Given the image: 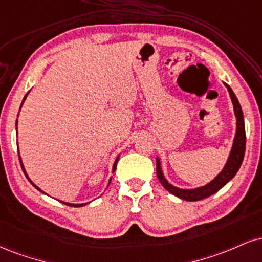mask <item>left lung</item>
I'll list each match as a JSON object with an SVG mask.
<instances>
[{"instance_id": "8db88e82", "label": "left lung", "mask_w": 262, "mask_h": 262, "mask_svg": "<svg viewBox=\"0 0 262 262\" xmlns=\"http://www.w3.org/2000/svg\"><path fill=\"white\" fill-rule=\"evenodd\" d=\"M227 89H228L229 96H231L233 108H234V115L237 118V130H235V137L233 140V146L229 154L228 160H227L225 167L215 178L212 179L210 183L203 185V187L195 188V189H181L172 185L171 183L167 182V179L163 176L162 168H161V162H160L159 157H156V173L157 178L161 182V184L165 187L169 193L178 196L179 199L187 200V201H198L203 200L205 198H209L211 195H213L220 189L225 187L231 179L237 174V172L241 168L243 159H244L245 154V125H244V116H243V111L241 103L235 96V94L233 93V90L229 88V85H227Z\"/></svg>"}]
</instances>
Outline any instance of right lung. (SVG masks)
Returning a JSON list of instances; mask_svg holds the SVG:
<instances>
[{"label":"right lung","mask_w":262,"mask_h":262,"mask_svg":"<svg viewBox=\"0 0 262 262\" xmlns=\"http://www.w3.org/2000/svg\"><path fill=\"white\" fill-rule=\"evenodd\" d=\"M28 94H29V93H28ZM28 94H27V95H28ZM27 95H25V96H24V99H23V101H21V105H20V107H21V106H23V102H24V100H25V99H27ZM17 122H18V121H17ZM17 122H15V125H17ZM118 159H119V155L117 156V159H116V161H115V163H113V167H112V172H115V171H116V167H117V162H118ZM19 161H20V166H21V169H23V172H24L25 177H27L28 179H29V182L31 183V184H33V185H34V187H35V188L37 189V190L42 191V190H41V189H40L39 187H36V185H35V184H34V183L30 181V178H29V177H28L27 172H25V169H24L23 162H21V159H20V156H19ZM111 179H112V178H110V181H108V185H110V183H111ZM42 193H43V191H42ZM62 203H63V204H66V205H68V206H74V207H80V206H84V205H86V203H85V204H71V203H64V201H62Z\"/></svg>","instance_id":"obj_1"}]
</instances>
